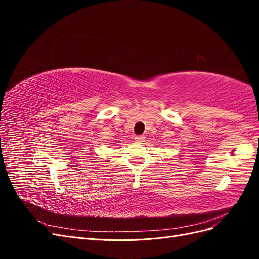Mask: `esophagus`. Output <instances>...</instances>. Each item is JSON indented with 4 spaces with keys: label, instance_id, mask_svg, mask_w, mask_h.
I'll return each mask as SVG.
<instances>
[{
    "label": "esophagus",
    "instance_id": "esophagus-1",
    "mask_svg": "<svg viewBox=\"0 0 259 259\" xmlns=\"http://www.w3.org/2000/svg\"><path fill=\"white\" fill-rule=\"evenodd\" d=\"M135 140L137 143H144L145 142V136L144 135H137V136H135Z\"/></svg>",
    "mask_w": 259,
    "mask_h": 259
}]
</instances>
